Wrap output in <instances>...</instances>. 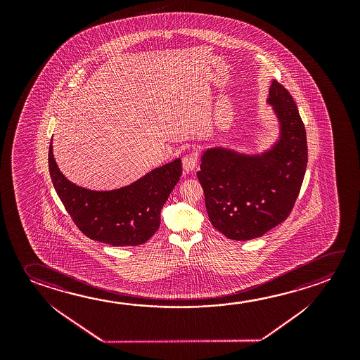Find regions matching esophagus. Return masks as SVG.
<instances>
[{
  "mask_svg": "<svg viewBox=\"0 0 360 360\" xmlns=\"http://www.w3.org/2000/svg\"><path fill=\"white\" fill-rule=\"evenodd\" d=\"M197 163H198V155H197V153L186 154L182 158L183 169L186 172L193 171Z\"/></svg>",
  "mask_w": 360,
  "mask_h": 360,
  "instance_id": "1",
  "label": "esophagus"
}]
</instances>
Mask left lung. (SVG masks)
<instances>
[{"label": "left lung", "mask_w": 360, "mask_h": 360, "mask_svg": "<svg viewBox=\"0 0 360 360\" xmlns=\"http://www.w3.org/2000/svg\"><path fill=\"white\" fill-rule=\"evenodd\" d=\"M269 95L281 123L272 150L250 157L210 149L197 172L211 224L235 241L261 237L289 217L307 171V130L297 106L276 80Z\"/></svg>", "instance_id": "8db88e82"}]
</instances>
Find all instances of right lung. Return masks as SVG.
I'll return each instance as SVG.
<instances>
[{
    "instance_id": "obj_1",
    "label": "right lung",
    "mask_w": 360,
    "mask_h": 360,
    "mask_svg": "<svg viewBox=\"0 0 360 360\" xmlns=\"http://www.w3.org/2000/svg\"><path fill=\"white\" fill-rule=\"evenodd\" d=\"M49 171L56 193L85 236L112 246H138L160 229V210L182 174L176 160L123 188L95 192L69 182L49 147Z\"/></svg>"
}]
</instances>
